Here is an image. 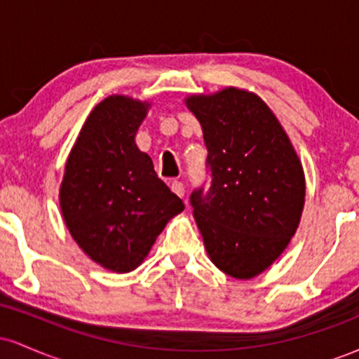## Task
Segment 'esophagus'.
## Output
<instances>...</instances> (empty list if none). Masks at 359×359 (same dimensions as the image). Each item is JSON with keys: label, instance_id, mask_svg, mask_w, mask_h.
<instances>
[{"label": "esophagus", "instance_id": "esophagus-1", "mask_svg": "<svg viewBox=\"0 0 359 359\" xmlns=\"http://www.w3.org/2000/svg\"><path fill=\"white\" fill-rule=\"evenodd\" d=\"M170 189H172V192L177 194V196H179V197H184V196H185L184 184L179 182V180H174V182L170 184Z\"/></svg>", "mask_w": 359, "mask_h": 359}]
</instances>
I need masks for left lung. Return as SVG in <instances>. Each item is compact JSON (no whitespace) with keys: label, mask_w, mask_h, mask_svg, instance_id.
<instances>
[{"label":"left lung","mask_w":359,"mask_h":359,"mask_svg":"<svg viewBox=\"0 0 359 359\" xmlns=\"http://www.w3.org/2000/svg\"><path fill=\"white\" fill-rule=\"evenodd\" d=\"M185 104L203 126L211 175L191 194L197 228L217 269L251 278L295 234L306 197L302 163L257 94L228 88Z\"/></svg>","instance_id":"obj_1"}]
</instances>
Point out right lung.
Listing matches in <instances>:
<instances>
[{"label":"right lung","instance_id":"1","mask_svg":"<svg viewBox=\"0 0 359 359\" xmlns=\"http://www.w3.org/2000/svg\"><path fill=\"white\" fill-rule=\"evenodd\" d=\"M148 104L126 96L100 102L82 126L60 185L65 224L84 253L125 273L147 257L184 203L135 143Z\"/></svg>","mask_w":359,"mask_h":359}]
</instances>
